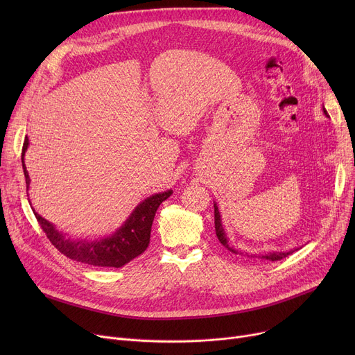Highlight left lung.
Wrapping results in <instances>:
<instances>
[{
    "label": "left lung",
    "instance_id": "left-lung-1",
    "mask_svg": "<svg viewBox=\"0 0 355 355\" xmlns=\"http://www.w3.org/2000/svg\"><path fill=\"white\" fill-rule=\"evenodd\" d=\"M324 114L328 116L325 107H324ZM214 227H216V234H217V239H218L220 243H221L223 246H225L229 252H232V253H234V254H239V256H241V257H248V259H266V260H272V262H275V260H281V259H284V257L292 254L295 250H297V249H291L289 252H270V253H266V254H249V253H245V252H241V250L236 249L234 246H232V245L229 243L226 232H225V227H223V225H221V216H220V213H218L217 204H214Z\"/></svg>",
    "mask_w": 355,
    "mask_h": 355
}]
</instances>
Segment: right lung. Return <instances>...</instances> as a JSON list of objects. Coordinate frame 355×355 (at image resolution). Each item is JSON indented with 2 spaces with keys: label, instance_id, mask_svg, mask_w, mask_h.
Segmentation results:
<instances>
[{
  "label": "right lung",
  "instance_id": "right-lung-1",
  "mask_svg": "<svg viewBox=\"0 0 355 355\" xmlns=\"http://www.w3.org/2000/svg\"><path fill=\"white\" fill-rule=\"evenodd\" d=\"M27 148L28 139L26 138L23 144L21 162L28 190L30 177L24 164V154ZM171 194L173 190H168L145 198L138 204L132 214L128 217V220L114 234L95 241L71 240L55 229L50 221L43 218L39 213H35L34 210L33 211L47 239L51 241V245L69 259L98 268H122L146 250L149 245V237H151V227L155 213L159 204Z\"/></svg>",
  "mask_w": 355,
  "mask_h": 355
}]
</instances>
